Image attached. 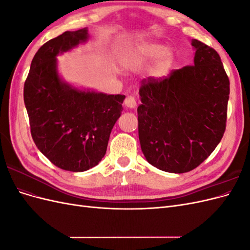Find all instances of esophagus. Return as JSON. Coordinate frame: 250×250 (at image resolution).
I'll list each match as a JSON object with an SVG mask.
<instances>
[{"instance_id":"1","label":"esophagus","mask_w":250,"mask_h":250,"mask_svg":"<svg viewBox=\"0 0 250 250\" xmlns=\"http://www.w3.org/2000/svg\"><path fill=\"white\" fill-rule=\"evenodd\" d=\"M124 104H125V106L127 108H134L135 106H137V102H135L134 97H132V96L126 97V99L124 101Z\"/></svg>"}]
</instances>
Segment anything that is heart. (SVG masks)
<instances>
[{"label": "heart", "mask_w": 250, "mask_h": 250, "mask_svg": "<svg viewBox=\"0 0 250 250\" xmlns=\"http://www.w3.org/2000/svg\"><path fill=\"white\" fill-rule=\"evenodd\" d=\"M173 59L172 51L165 44L150 42L133 44L124 56L125 64L129 67L145 66L156 60L152 70V75L156 78H161L169 72Z\"/></svg>", "instance_id": "heart-1"}]
</instances>
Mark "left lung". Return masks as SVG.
Masks as SVG:
<instances>
[{
    "label": "left lung",
    "instance_id": "obj_1",
    "mask_svg": "<svg viewBox=\"0 0 250 250\" xmlns=\"http://www.w3.org/2000/svg\"><path fill=\"white\" fill-rule=\"evenodd\" d=\"M194 65L140 88L139 139L153 167L169 173L195 169L220 143L226 125L229 80L218 53L192 40Z\"/></svg>",
    "mask_w": 250,
    "mask_h": 250
}]
</instances>
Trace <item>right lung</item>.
Segmentation results:
<instances>
[{"label": "right lung", "instance_id": "right-lung-1", "mask_svg": "<svg viewBox=\"0 0 250 250\" xmlns=\"http://www.w3.org/2000/svg\"><path fill=\"white\" fill-rule=\"evenodd\" d=\"M87 28L65 31L34 55L24 86V102L36 147L56 167L83 172L106 153L124 95L79 88L58 73L57 56L88 40Z\"/></svg>", "mask_w": 250, "mask_h": 250}]
</instances>
